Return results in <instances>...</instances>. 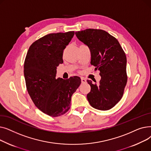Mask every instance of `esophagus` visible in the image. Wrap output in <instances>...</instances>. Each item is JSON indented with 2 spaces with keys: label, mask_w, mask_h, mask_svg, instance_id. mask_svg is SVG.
<instances>
[{
  "label": "esophagus",
  "mask_w": 151,
  "mask_h": 151,
  "mask_svg": "<svg viewBox=\"0 0 151 151\" xmlns=\"http://www.w3.org/2000/svg\"><path fill=\"white\" fill-rule=\"evenodd\" d=\"M81 83H86V80H85L84 78H81Z\"/></svg>",
  "instance_id": "34e87169"
}]
</instances>
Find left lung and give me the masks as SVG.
Instances as JSON below:
<instances>
[{"instance_id": "1", "label": "left lung", "mask_w": 151, "mask_h": 151, "mask_svg": "<svg viewBox=\"0 0 151 151\" xmlns=\"http://www.w3.org/2000/svg\"><path fill=\"white\" fill-rule=\"evenodd\" d=\"M75 34L89 47L91 65L100 71L101 76L99 84L87 81L91 88L87 99L96 109L112 108L121 99L127 81L125 54L117 40L105 30L88 29Z\"/></svg>"}]
</instances>
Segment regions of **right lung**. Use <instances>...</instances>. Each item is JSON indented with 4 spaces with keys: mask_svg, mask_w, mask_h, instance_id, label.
Segmentation results:
<instances>
[{
    "mask_svg": "<svg viewBox=\"0 0 151 151\" xmlns=\"http://www.w3.org/2000/svg\"><path fill=\"white\" fill-rule=\"evenodd\" d=\"M74 34V31L47 34L31 45L25 59L24 75L29 96L40 110L52 117L68 111L71 97L81 84L78 76L55 78L63 50Z\"/></svg>",
    "mask_w": 151,
    "mask_h": 151,
    "instance_id": "right-lung-1",
    "label": "right lung"
}]
</instances>
